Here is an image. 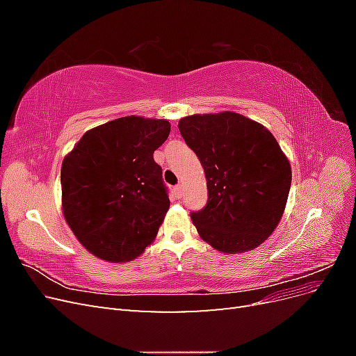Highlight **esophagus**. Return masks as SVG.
<instances>
[{"label":"esophagus","instance_id":"esophagus-1","mask_svg":"<svg viewBox=\"0 0 356 356\" xmlns=\"http://www.w3.org/2000/svg\"><path fill=\"white\" fill-rule=\"evenodd\" d=\"M182 191H184V188H182V184H178V186L174 187V193H175V196H177L178 199L182 196Z\"/></svg>","mask_w":356,"mask_h":356}]
</instances>
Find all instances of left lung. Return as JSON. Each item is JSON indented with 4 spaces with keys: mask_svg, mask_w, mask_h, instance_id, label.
Here are the masks:
<instances>
[{
    "mask_svg": "<svg viewBox=\"0 0 356 356\" xmlns=\"http://www.w3.org/2000/svg\"><path fill=\"white\" fill-rule=\"evenodd\" d=\"M178 129L207 177L208 203L191 212L200 238L221 252L254 250L281 221L291 187L275 136L232 111L188 115Z\"/></svg>",
    "mask_w": 356,
    "mask_h": 356,
    "instance_id": "obj_1",
    "label": "left lung"
}]
</instances>
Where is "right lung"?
<instances>
[{"label":"right lung","instance_id":"right-lung-1","mask_svg":"<svg viewBox=\"0 0 356 356\" xmlns=\"http://www.w3.org/2000/svg\"><path fill=\"white\" fill-rule=\"evenodd\" d=\"M169 132L168 120L115 118L86 132L63 159V217L93 255L124 263L154 241L170 202L153 154Z\"/></svg>","mask_w":356,"mask_h":356}]
</instances>
